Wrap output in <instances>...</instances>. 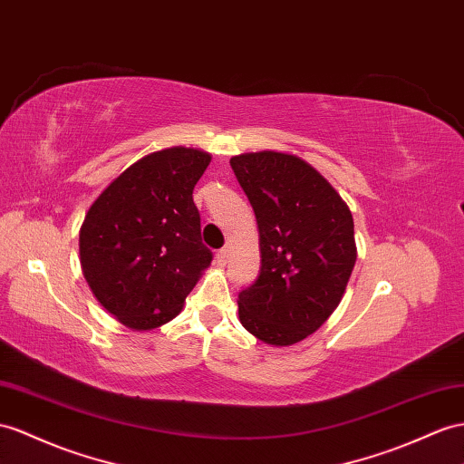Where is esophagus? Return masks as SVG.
I'll list each match as a JSON object with an SVG mask.
<instances>
[{
	"label": "esophagus",
	"mask_w": 464,
	"mask_h": 464,
	"mask_svg": "<svg viewBox=\"0 0 464 464\" xmlns=\"http://www.w3.org/2000/svg\"><path fill=\"white\" fill-rule=\"evenodd\" d=\"M227 258H229V251H227V248H221V251L216 253V263H218L219 266L227 265Z\"/></svg>",
	"instance_id": "obj_1"
}]
</instances>
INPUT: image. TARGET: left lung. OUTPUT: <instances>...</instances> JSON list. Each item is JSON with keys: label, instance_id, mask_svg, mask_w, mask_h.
Wrapping results in <instances>:
<instances>
[{"label": "left lung", "instance_id": "obj_1", "mask_svg": "<svg viewBox=\"0 0 464 464\" xmlns=\"http://www.w3.org/2000/svg\"><path fill=\"white\" fill-rule=\"evenodd\" d=\"M231 169L260 237V275L239 292V319L268 345H294L322 327L345 294L356 260L353 216L335 188L294 154L245 152Z\"/></svg>", "mask_w": 464, "mask_h": 464}]
</instances>
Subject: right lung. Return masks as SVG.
<instances>
[{
    "mask_svg": "<svg viewBox=\"0 0 464 464\" xmlns=\"http://www.w3.org/2000/svg\"><path fill=\"white\" fill-rule=\"evenodd\" d=\"M211 157L172 147L150 152L103 189L80 229V263L98 302L123 325L147 331L180 314L211 265L194 186Z\"/></svg>",
    "mask_w": 464,
    "mask_h": 464,
    "instance_id": "right-lung-1",
    "label": "right lung"
}]
</instances>
